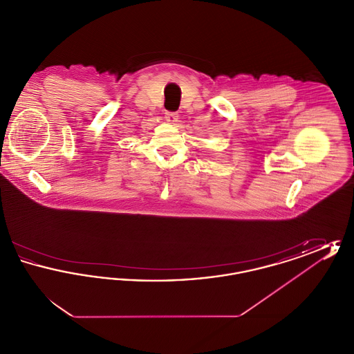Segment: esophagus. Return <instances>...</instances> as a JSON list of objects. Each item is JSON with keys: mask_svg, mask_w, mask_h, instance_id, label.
Listing matches in <instances>:
<instances>
[{"mask_svg": "<svg viewBox=\"0 0 354 354\" xmlns=\"http://www.w3.org/2000/svg\"><path fill=\"white\" fill-rule=\"evenodd\" d=\"M165 119H166V122L167 123H176L178 122V119H179V114L178 113H166V117H165Z\"/></svg>", "mask_w": 354, "mask_h": 354, "instance_id": "34e87169", "label": "esophagus"}]
</instances>
